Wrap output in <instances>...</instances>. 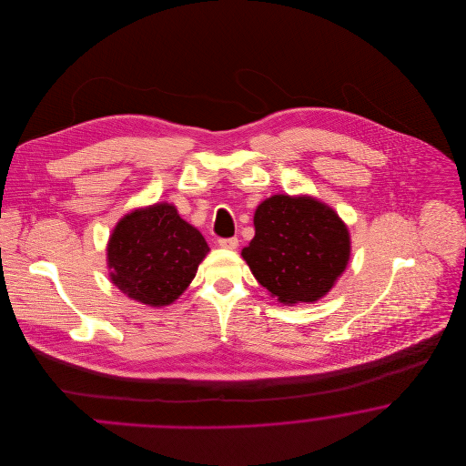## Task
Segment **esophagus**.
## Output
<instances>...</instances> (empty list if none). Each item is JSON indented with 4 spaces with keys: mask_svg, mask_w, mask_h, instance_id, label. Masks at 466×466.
<instances>
[{
    "mask_svg": "<svg viewBox=\"0 0 466 466\" xmlns=\"http://www.w3.org/2000/svg\"><path fill=\"white\" fill-rule=\"evenodd\" d=\"M218 246L223 249H236L239 246V241H238V238H222V239H218Z\"/></svg>",
    "mask_w": 466,
    "mask_h": 466,
    "instance_id": "esophagus-1",
    "label": "esophagus"
}]
</instances>
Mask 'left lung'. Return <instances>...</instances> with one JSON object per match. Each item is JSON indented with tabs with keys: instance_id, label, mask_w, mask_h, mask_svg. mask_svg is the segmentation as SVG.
<instances>
[{
	"instance_id": "8db88e82",
	"label": "left lung",
	"mask_w": 466,
	"mask_h": 466,
	"mask_svg": "<svg viewBox=\"0 0 466 466\" xmlns=\"http://www.w3.org/2000/svg\"><path fill=\"white\" fill-rule=\"evenodd\" d=\"M255 238L241 251L257 281L283 304L316 302L346 270L350 232L308 196H272L255 211Z\"/></svg>"
}]
</instances>
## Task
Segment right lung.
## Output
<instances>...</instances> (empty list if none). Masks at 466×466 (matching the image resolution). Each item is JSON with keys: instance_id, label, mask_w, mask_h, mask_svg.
Returning <instances> with one entry per match:
<instances>
[{"instance_id": "right-lung-1", "label": "right lung", "mask_w": 466, "mask_h": 466, "mask_svg": "<svg viewBox=\"0 0 466 466\" xmlns=\"http://www.w3.org/2000/svg\"><path fill=\"white\" fill-rule=\"evenodd\" d=\"M209 251L177 208L160 202L126 215L113 228L106 258L113 285L141 304L169 306L196 278Z\"/></svg>"}]
</instances>
